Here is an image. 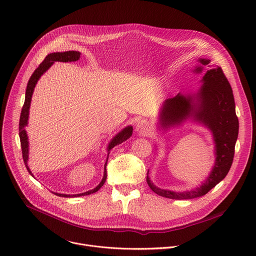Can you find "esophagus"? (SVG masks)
I'll return each mask as SVG.
<instances>
[{"label":"esophagus","mask_w":256,"mask_h":256,"mask_svg":"<svg viewBox=\"0 0 256 256\" xmlns=\"http://www.w3.org/2000/svg\"><path fill=\"white\" fill-rule=\"evenodd\" d=\"M136 130L140 134H148L150 130V124L144 120H140L136 124Z\"/></svg>","instance_id":"obj_1"}]
</instances>
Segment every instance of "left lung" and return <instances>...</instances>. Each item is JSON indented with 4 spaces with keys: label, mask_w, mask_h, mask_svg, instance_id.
I'll return each instance as SVG.
<instances>
[{
    "label": "left lung",
    "mask_w": 256,
    "mask_h": 256,
    "mask_svg": "<svg viewBox=\"0 0 256 256\" xmlns=\"http://www.w3.org/2000/svg\"><path fill=\"white\" fill-rule=\"evenodd\" d=\"M196 72H202L210 60L198 58ZM202 86L192 94H178L162 104L158 114V128L168 130L178 126L188 120L208 128L214 142L216 162L206 180L196 188L186 192L162 190L154 184L146 176L150 190L156 194L170 200H192L206 194L228 174L234 156L238 136V118L232 88L220 66L208 70L202 80Z\"/></svg>",
    "instance_id": "left-lung-1"
}]
</instances>
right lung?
<instances>
[{
	"label": "right lung",
	"instance_id": "1",
	"mask_svg": "<svg viewBox=\"0 0 256 256\" xmlns=\"http://www.w3.org/2000/svg\"><path fill=\"white\" fill-rule=\"evenodd\" d=\"M80 56V52H76V50H68V52H52L50 54H48L46 56V58L42 62V64L36 68V70L32 72V74L30 76L28 82V86H26V96H24V102L22 108V112H20V124H18V136H20V146H22V160L26 164V168L28 172L32 176L30 170L28 166V134L26 132V126H28V112H30V100H32V96L34 90V86L38 82V80H40V78L52 66V64L54 62H76ZM132 134V126H128L124 128H122L118 134H116L112 140L110 142L108 146V152L110 154V150L114 148L118 144H120L122 142H126L128 138H130ZM108 158L106 160L104 164V178L102 180V182L98 184V186H96L94 190L82 192V194H58V192H54L56 196H62V198H78V196H88L96 192L106 182V164H108Z\"/></svg>",
	"mask_w": 256,
	"mask_h": 256
}]
</instances>
